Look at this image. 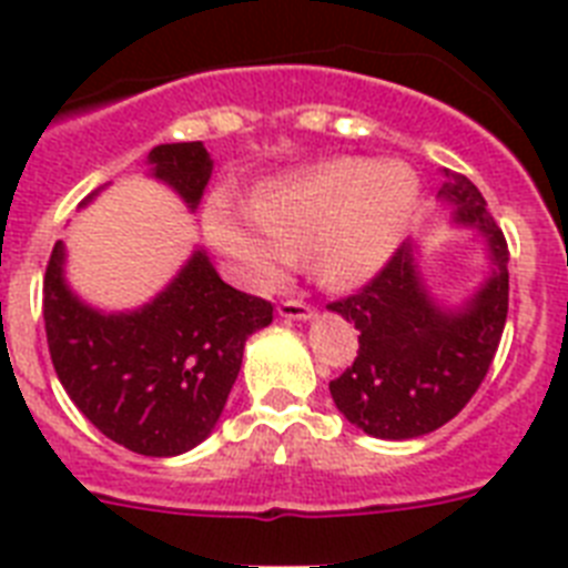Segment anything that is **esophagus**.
<instances>
[{
	"instance_id": "esophagus-1",
	"label": "esophagus",
	"mask_w": 568,
	"mask_h": 568,
	"mask_svg": "<svg viewBox=\"0 0 568 568\" xmlns=\"http://www.w3.org/2000/svg\"><path fill=\"white\" fill-rule=\"evenodd\" d=\"M276 312H280V317H288V321H308V317L314 314L308 303H303V300H294V297L283 300Z\"/></svg>"
}]
</instances>
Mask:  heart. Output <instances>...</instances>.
Segmentation results:
<instances>
[{
    "mask_svg": "<svg viewBox=\"0 0 568 568\" xmlns=\"http://www.w3.org/2000/svg\"><path fill=\"white\" fill-rule=\"evenodd\" d=\"M418 204L402 161L332 159L271 181L256 202L211 195L204 231L256 288H274L300 254L323 283H364L387 265Z\"/></svg>",
    "mask_w": 568,
    "mask_h": 568,
    "instance_id": "heart-1",
    "label": "heart"
}]
</instances>
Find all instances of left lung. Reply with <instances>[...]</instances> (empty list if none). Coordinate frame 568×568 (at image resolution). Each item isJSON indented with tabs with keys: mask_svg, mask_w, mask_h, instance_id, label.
<instances>
[{
	"mask_svg": "<svg viewBox=\"0 0 568 568\" xmlns=\"http://www.w3.org/2000/svg\"><path fill=\"white\" fill-rule=\"evenodd\" d=\"M442 175L438 195L454 204V222L479 233L494 260L468 306L442 308L427 294L413 242L364 288L328 303L361 332L357 357L328 389L343 416L375 438H416L459 416L488 375L508 317V242L474 181Z\"/></svg>",
	"mask_w": 568,
	"mask_h": 568,
	"instance_id": "8db88e82",
	"label": "left lung"
}]
</instances>
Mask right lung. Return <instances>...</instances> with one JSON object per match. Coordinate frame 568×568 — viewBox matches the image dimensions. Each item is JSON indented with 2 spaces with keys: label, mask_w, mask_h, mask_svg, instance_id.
<instances>
[{
  "label": "right lung",
  "mask_w": 568,
  "mask_h": 568,
  "mask_svg": "<svg viewBox=\"0 0 568 568\" xmlns=\"http://www.w3.org/2000/svg\"><path fill=\"white\" fill-rule=\"evenodd\" d=\"M152 175L195 207L213 173L202 141L161 144ZM63 242L51 251L42 317L54 373L89 422L132 454L179 456L211 436L245 341L268 326L274 306L236 292L195 251L159 297L138 312L103 314L63 280Z\"/></svg>",
  "instance_id": "right-lung-1"
}]
</instances>
